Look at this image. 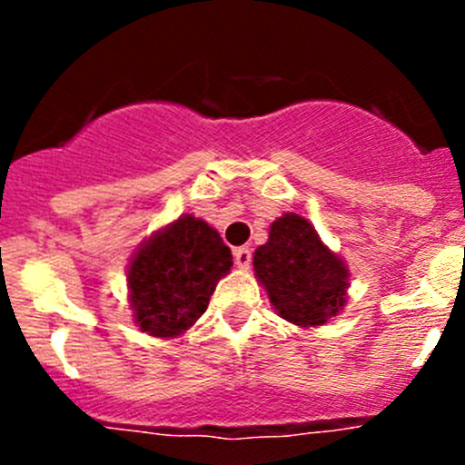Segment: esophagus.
I'll list each match as a JSON object with an SVG mask.
<instances>
[{"label": "esophagus", "mask_w": 465, "mask_h": 465, "mask_svg": "<svg viewBox=\"0 0 465 465\" xmlns=\"http://www.w3.org/2000/svg\"><path fill=\"white\" fill-rule=\"evenodd\" d=\"M233 261H236V265L241 267V270H247V267L252 265L250 247H238V250H233Z\"/></svg>", "instance_id": "esophagus-1"}]
</instances>
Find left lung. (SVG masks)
Returning a JSON list of instances; mask_svg holds the SVG:
<instances>
[{
    "label": "left lung",
    "mask_w": 465,
    "mask_h": 465,
    "mask_svg": "<svg viewBox=\"0 0 465 465\" xmlns=\"http://www.w3.org/2000/svg\"><path fill=\"white\" fill-rule=\"evenodd\" d=\"M254 272L272 306L297 326H322L346 303L349 270L306 218L285 213L254 252Z\"/></svg>",
    "instance_id": "obj_1"
}]
</instances>
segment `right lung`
Listing matches in <instances>:
<instances>
[{
  "mask_svg": "<svg viewBox=\"0 0 465 465\" xmlns=\"http://www.w3.org/2000/svg\"><path fill=\"white\" fill-rule=\"evenodd\" d=\"M232 265V250L220 233L204 220L182 215L145 241L130 262L134 322L148 335H180L206 311L215 285Z\"/></svg>",
  "mask_w": 465,
  "mask_h": 465,
  "instance_id": "1",
  "label": "right lung"
}]
</instances>
